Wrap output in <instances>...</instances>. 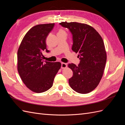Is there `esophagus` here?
Masks as SVG:
<instances>
[{
    "label": "esophagus",
    "instance_id": "1",
    "mask_svg": "<svg viewBox=\"0 0 125 125\" xmlns=\"http://www.w3.org/2000/svg\"><path fill=\"white\" fill-rule=\"evenodd\" d=\"M67 67V65L66 63H64V62H62V66L61 68L62 69H64V68H66Z\"/></svg>",
    "mask_w": 125,
    "mask_h": 125
}]
</instances>
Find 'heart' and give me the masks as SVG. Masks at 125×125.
<instances>
[{
	"label": "heart",
	"mask_w": 125,
	"mask_h": 125,
	"mask_svg": "<svg viewBox=\"0 0 125 125\" xmlns=\"http://www.w3.org/2000/svg\"><path fill=\"white\" fill-rule=\"evenodd\" d=\"M58 33H63V34H66V33L63 31V30H60L59 31V32H58Z\"/></svg>",
	"instance_id": "heart-1"
}]
</instances>
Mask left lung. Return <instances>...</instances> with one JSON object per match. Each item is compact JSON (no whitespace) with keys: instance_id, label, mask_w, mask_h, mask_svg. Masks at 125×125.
Listing matches in <instances>:
<instances>
[{"instance_id":"1","label":"left lung","mask_w":125,"mask_h":125,"mask_svg":"<svg viewBox=\"0 0 125 125\" xmlns=\"http://www.w3.org/2000/svg\"><path fill=\"white\" fill-rule=\"evenodd\" d=\"M68 28L73 34L72 50L80 59L77 66L69 63L73 76L69 84L75 92L86 94L99 85L104 73L107 55L102 37L91 26L76 22H62L59 23Z\"/></svg>"}]
</instances>
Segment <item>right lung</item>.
<instances>
[{
  "label": "right lung",
  "mask_w": 125,
  "mask_h": 125,
  "mask_svg": "<svg viewBox=\"0 0 125 125\" xmlns=\"http://www.w3.org/2000/svg\"><path fill=\"white\" fill-rule=\"evenodd\" d=\"M54 23L38 24L26 33L19 47L17 68L26 86L35 93H42L53 84L55 77L61 68L60 62H43L46 48L45 40Z\"/></svg>",
  "instance_id": "right-lung-1"
}]
</instances>
